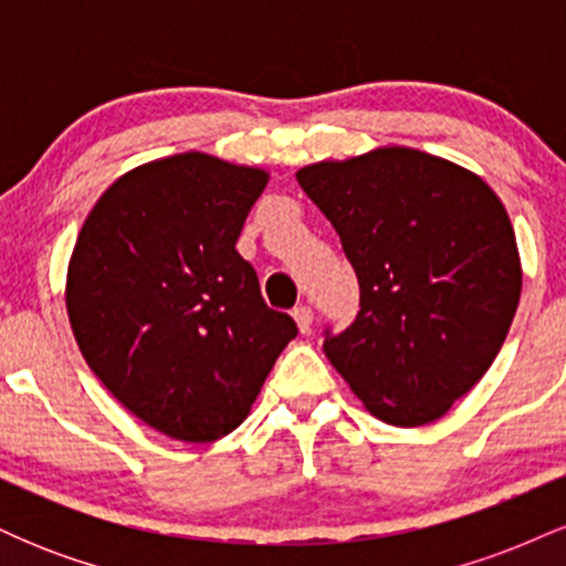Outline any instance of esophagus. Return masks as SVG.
<instances>
[{"instance_id": "obj_1", "label": "esophagus", "mask_w": 566, "mask_h": 566, "mask_svg": "<svg viewBox=\"0 0 566 566\" xmlns=\"http://www.w3.org/2000/svg\"><path fill=\"white\" fill-rule=\"evenodd\" d=\"M292 319L297 322V329H301L303 335H308L311 327H314V311H311L308 305H295V308H292Z\"/></svg>"}]
</instances>
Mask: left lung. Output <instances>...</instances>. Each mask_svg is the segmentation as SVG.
I'll list each match as a JSON object with an SVG mask.
<instances>
[{
  "label": "left lung",
  "mask_w": 566,
  "mask_h": 566,
  "mask_svg": "<svg viewBox=\"0 0 566 566\" xmlns=\"http://www.w3.org/2000/svg\"><path fill=\"white\" fill-rule=\"evenodd\" d=\"M297 184L359 279V314L324 354L382 423L439 420L509 335L522 263L503 201L479 175L405 146L316 161Z\"/></svg>",
  "instance_id": "1"
}]
</instances>
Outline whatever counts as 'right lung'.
Instances as JSON below:
<instances>
[{
  "instance_id": "obj_1",
  "label": "right lung",
  "mask_w": 566,
  "mask_h": 566,
  "mask_svg": "<svg viewBox=\"0 0 566 566\" xmlns=\"http://www.w3.org/2000/svg\"><path fill=\"white\" fill-rule=\"evenodd\" d=\"M265 184L258 167L175 154L108 186L76 237V346L116 401L170 439L231 433L297 335L237 252Z\"/></svg>"
}]
</instances>
